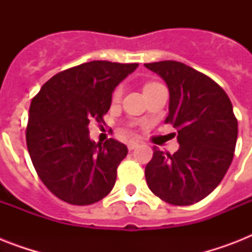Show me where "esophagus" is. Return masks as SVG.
<instances>
[{
    "label": "esophagus",
    "mask_w": 252,
    "mask_h": 252,
    "mask_svg": "<svg viewBox=\"0 0 252 252\" xmlns=\"http://www.w3.org/2000/svg\"><path fill=\"white\" fill-rule=\"evenodd\" d=\"M138 145H140L138 142L130 141V142H128V149H129V150H134V149H136V148H138Z\"/></svg>",
    "instance_id": "34e87169"
}]
</instances>
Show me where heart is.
Instances as JSON below:
<instances>
[{
	"label": "heart",
	"instance_id": "b5f03b06",
	"mask_svg": "<svg viewBox=\"0 0 252 252\" xmlns=\"http://www.w3.org/2000/svg\"><path fill=\"white\" fill-rule=\"evenodd\" d=\"M157 85L158 84H148V85H145V87H144V91L149 90V89H152V87H154V86H157ZM122 93H123L122 87H118V89H116V91H115L114 98L115 99L120 98V96H122Z\"/></svg>",
	"mask_w": 252,
	"mask_h": 252
}]
</instances>
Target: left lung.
Listing matches in <instances>:
<instances>
[{"label":"left lung","instance_id":"left-lung-1","mask_svg":"<svg viewBox=\"0 0 252 252\" xmlns=\"http://www.w3.org/2000/svg\"><path fill=\"white\" fill-rule=\"evenodd\" d=\"M167 85L168 116L178 130L174 154L154 149L145 167L150 191L166 203L191 205L207 197L230 167L238 122L226 93L203 73L178 61L145 64Z\"/></svg>","mask_w":252,"mask_h":252}]
</instances>
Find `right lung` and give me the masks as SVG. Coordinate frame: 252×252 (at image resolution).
<instances>
[{"mask_svg":"<svg viewBox=\"0 0 252 252\" xmlns=\"http://www.w3.org/2000/svg\"><path fill=\"white\" fill-rule=\"evenodd\" d=\"M138 64L90 61L53 76L32 99L27 149L41 182L65 203L89 205L114 188L128 149L114 138L93 141L89 124L100 123L112 93Z\"/></svg>","mask_w":252,"mask_h":252,"instance_id":"right-lung-1","label":"right lung"}]
</instances>
